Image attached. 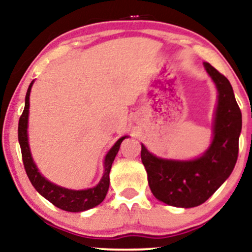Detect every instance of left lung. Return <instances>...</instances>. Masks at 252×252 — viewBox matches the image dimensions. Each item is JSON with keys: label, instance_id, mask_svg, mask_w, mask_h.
Segmentation results:
<instances>
[{"label": "left lung", "instance_id": "1", "mask_svg": "<svg viewBox=\"0 0 252 252\" xmlns=\"http://www.w3.org/2000/svg\"><path fill=\"white\" fill-rule=\"evenodd\" d=\"M204 67L218 91L209 148L192 160H173L158 158L141 144L150 190L170 206L190 209L206 201L230 176L238 158L242 112L232 86L209 63H204Z\"/></svg>", "mask_w": 252, "mask_h": 252}]
</instances>
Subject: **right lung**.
Returning <instances> with one entry per match:
<instances>
[{
    "label": "right lung",
    "mask_w": 252,
    "mask_h": 252,
    "mask_svg": "<svg viewBox=\"0 0 252 252\" xmlns=\"http://www.w3.org/2000/svg\"><path fill=\"white\" fill-rule=\"evenodd\" d=\"M33 82L31 83L30 88L27 90L25 99V110L22 112L21 117L19 121V143L21 147L22 160H24V166L27 173L28 178L37 192L41 194L43 198L47 199L52 202L54 206L59 207L67 212H83V211L90 210L92 207L97 206L105 199L106 193H108L110 185V169H111L112 162L116 158L118 150H120L121 143L124 138L129 136H123L117 141L111 149L106 153L104 158V173L100 181L98 182L94 187L86 189H70L65 187L59 186V185L53 184L43 176L37 169L28 143V116H30V96L31 90L33 86Z\"/></svg>",
    "instance_id": "right-lung-1"
}]
</instances>
